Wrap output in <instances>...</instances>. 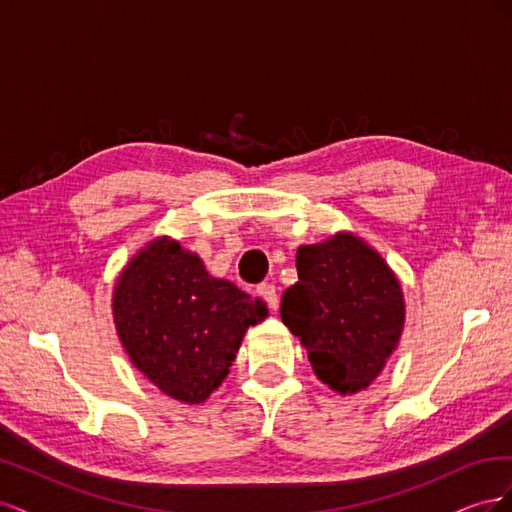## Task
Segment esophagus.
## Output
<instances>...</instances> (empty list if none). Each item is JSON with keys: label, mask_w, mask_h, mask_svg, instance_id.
<instances>
[{"label": "esophagus", "mask_w": 512, "mask_h": 512, "mask_svg": "<svg viewBox=\"0 0 512 512\" xmlns=\"http://www.w3.org/2000/svg\"><path fill=\"white\" fill-rule=\"evenodd\" d=\"M256 294L258 297L267 303V307L271 309V312H275L277 309V303H280V299H277V290L273 284H260L256 288Z\"/></svg>", "instance_id": "obj_1"}]
</instances>
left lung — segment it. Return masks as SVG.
Listing matches in <instances>:
<instances>
[{"mask_svg":"<svg viewBox=\"0 0 512 512\" xmlns=\"http://www.w3.org/2000/svg\"><path fill=\"white\" fill-rule=\"evenodd\" d=\"M299 282L282 294V322L301 339L314 374L339 395L374 382L404 331L406 305L384 258L337 232L297 250Z\"/></svg>","mask_w":512,"mask_h":512,"instance_id":"obj_1","label":"left lung"}]
</instances>
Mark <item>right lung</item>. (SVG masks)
I'll return each mask as SVG.
<instances>
[{"instance_id": "right-lung-1", "label": "right lung", "mask_w": 512, "mask_h": 512, "mask_svg": "<svg viewBox=\"0 0 512 512\" xmlns=\"http://www.w3.org/2000/svg\"><path fill=\"white\" fill-rule=\"evenodd\" d=\"M260 299L211 277L179 241H149L113 292L117 335L130 361L168 397L203 404L228 376L247 327L267 318Z\"/></svg>"}]
</instances>
